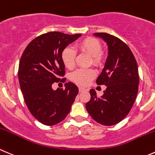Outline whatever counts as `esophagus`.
I'll list each match as a JSON object with an SVG mask.
<instances>
[{
	"label": "esophagus",
	"instance_id": "1",
	"mask_svg": "<svg viewBox=\"0 0 155 155\" xmlns=\"http://www.w3.org/2000/svg\"><path fill=\"white\" fill-rule=\"evenodd\" d=\"M85 88H83V87H79V92H82V91H85Z\"/></svg>",
	"mask_w": 155,
	"mask_h": 155
}]
</instances>
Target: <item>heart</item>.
<instances>
[{
    "label": "heart",
    "mask_w": 155,
    "mask_h": 155,
    "mask_svg": "<svg viewBox=\"0 0 155 155\" xmlns=\"http://www.w3.org/2000/svg\"><path fill=\"white\" fill-rule=\"evenodd\" d=\"M76 48L80 51L85 52L91 56L92 63L95 66L103 64L104 56L101 51L102 46L100 41L94 38H85L76 45ZM76 53L72 47H67L61 53V60L66 68L72 70L75 66ZM96 76L94 69H79L72 73L71 79L76 84L86 85Z\"/></svg>",
    "instance_id": "b5f03b06"
}]
</instances>
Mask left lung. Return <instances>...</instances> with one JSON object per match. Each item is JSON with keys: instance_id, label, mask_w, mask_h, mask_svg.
<instances>
[{"instance_id": "left-lung-1", "label": "left lung", "mask_w": 155, "mask_h": 155, "mask_svg": "<svg viewBox=\"0 0 155 155\" xmlns=\"http://www.w3.org/2000/svg\"><path fill=\"white\" fill-rule=\"evenodd\" d=\"M94 35L107 44V58L96 80L97 85H104L107 88L101 97L90 89L91 99L85 107L96 122L113 126L127 117L136 101L139 83L137 62L129 46L117 37L105 32Z\"/></svg>"}]
</instances>
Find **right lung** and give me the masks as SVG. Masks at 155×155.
Wrapping results in <instances>:
<instances>
[{
  "label": "right lung",
  "instance_id": "add662e5",
  "mask_svg": "<svg viewBox=\"0 0 155 155\" xmlns=\"http://www.w3.org/2000/svg\"><path fill=\"white\" fill-rule=\"evenodd\" d=\"M81 34L68 35L49 31L36 37L27 45L19 64L18 77L28 110L46 126L61 122L70 113L79 92L73 82L65 89L53 90L54 82H65V66L61 60L63 50Z\"/></svg>",
  "mask_w": 155,
  "mask_h": 155
}]
</instances>
